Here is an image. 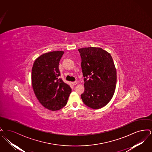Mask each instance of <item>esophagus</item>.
<instances>
[{
  "instance_id": "1",
  "label": "esophagus",
  "mask_w": 152,
  "mask_h": 152,
  "mask_svg": "<svg viewBox=\"0 0 152 152\" xmlns=\"http://www.w3.org/2000/svg\"><path fill=\"white\" fill-rule=\"evenodd\" d=\"M72 84L73 86H76V85L77 84V81H74V82H72Z\"/></svg>"
}]
</instances>
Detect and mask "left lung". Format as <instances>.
Here are the masks:
<instances>
[{
	"instance_id": "obj_1",
	"label": "left lung",
	"mask_w": 152,
	"mask_h": 152,
	"mask_svg": "<svg viewBox=\"0 0 152 152\" xmlns=\"http://www.w3.org/2000/svg\"><path fill=\"white\" fill-rule=\"evenodd\" d=\"M78 50L84 77L85 90L81 99L91 108H101L110 101L116 89L117 72L113 58L107 51L99 47Z\"/></svg>"
}]
</instances>
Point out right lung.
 Wrapping results in <instances>:
<instances>
[{
    "mask_svg": "<svg viewBox=\"0 0 152 152\" xmlns=\"http://www.w3.org/2000/svg\"><path fill=\"white\" fill-rule=\"evenodd\" d=\"M64 51H52L37 58L32 69V85L40 103L52 111L63 108L72 89L61 79L59 61Z\"/></svg>",
    "mask_w": 152,
    "mask_h": 152,
    "instance_id": "add662e5",
    "label": "right lung"
}]
</instances>
